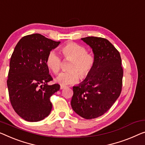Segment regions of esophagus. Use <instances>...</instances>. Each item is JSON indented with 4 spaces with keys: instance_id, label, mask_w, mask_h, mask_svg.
Instances as JSON below:
<instances>
[{
    "instance_id": "34e87169",
    "label": "esophagus",
    "mask_w": 145,
    "mask_h": 145,
    "mask_svg": "<svg viewBox=\"0 0 145 145\" xmlns=\"http://www.w3.org/2000/svg\"><path fill=\"white\" fill-rule=\"evenodd\" d=\"M66 86H64V85H60V89H64V88H66Z\"/></svg>"
}]
</instances>
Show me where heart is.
<instances>
[{
    "mask_svg": "<svg viewBox=\"0 0 145 145\" xmlns=\"http://www.w3.org/2000/svg\"><path fill=\"white\" fill-rule=\"evenodd\" d=\"M60 53L65 59H70L69 71L59 73L56 81L62 85H70L77 83L80 77L85 79L93 68L94 57L86 52L85 47L77 43L68 42L60 48ZM46 64L48 68L54 73L59 72L61 67V59L54 51L47 55Z\"/></svg>",
    "mask_w": 145,
    "mask_h": 145,
    "instance_id": "1",
    "label": "heart"
}]
</instances>
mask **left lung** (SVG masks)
Segmentation results:
<instances>
[{"mask_svg": "<svg viewBox=\"0 0 145 145\" xmlns=\"http://www.w3.org/2000/svg\"><path fill=\"white\" fill-rule=\"evenodd\" d=\"M81 40L92 49L94 64L90 74L73 87L71 105L85 119L106 113L122 91L123 69L118 51L107 39L89 36Z\"/></svg>", "mask_w": 145, "mask_h": 145, "instance_id": "left-lung-1", "label": "left lung"}]
</instances>
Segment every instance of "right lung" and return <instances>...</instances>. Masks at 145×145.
<instances>
[{
  "label": "right lung",
  "mask_w": 145,
  "mask_h": 145,
  "mask_svg": "<svg viewBox=\"0 0 145 145\" xmlns=\"http://www.w3.org/2000/svg\"><path fill=\"white\" fill-rule=\"evenodd\" d=\"M40 34L23 37L17 43L10 62L7 86L11 104L19 116L29 122H38L51 113L50 97L60 89L49 74L46 59L59 45Z\"/></svg>",
  "instance_id": "right-lung-1"
}]
</instances>
